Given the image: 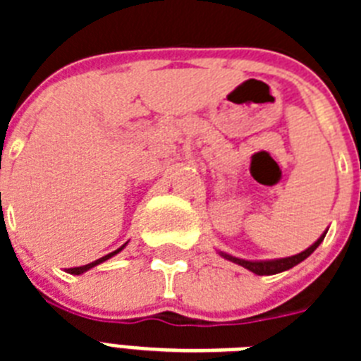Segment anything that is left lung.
<instances>
[{
	"mask_svg": "<svg viewBox=\"0 0 361 361\" xmlns=\"http://www.w3.org/2000/svg\"><path fill=\"white\" fill-rule=\"evenodd\" d=\"M324 238H325V233L322 235L320 238H318L317 242H314V244L311 245V247H307V250L302 251V253L293 255V257H288V258H279V260H262V262H251V260L235 258V257H231V255H226V253H220V255H222L224 258H228V260H231V262L245 267V269L253 271L255 275H276V273H282V271L291 269V267H295L296 264H300L302 260H305V258H307L309 255H311L312 251L317 250L318 245L322 244V240H324Z\"/></svg>",
	"mask_w": 361,
	"mask_h": 361,
	"instance_id": "8db88e82",
	"label": "left lung"
}]
</instances>
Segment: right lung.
I'll return each mask as SVG.
<instances>
[{"label":"right lung","instance_id":"add662e5","mask_svg":"<svg viewBox=\"0 0 361 361\" xmlns=\"http://www.w3.org/2000/svg\"><path fill=\"white\" fill-rule=\"evenodd\" d=\"M123 247H124V245H123ZM123 247H119V250H116V251H111V253L104 255V257H101V258H99V260H95V262L86 264V266H81V267H70V269H68V273H72V275H81V273H85V271L92 269V267H94V266H97V264L104 262V260H108V258H111V257H114V255H117V253H119L121 250H123Z\"/></svg>","mask_w":361,"mask_h":361}]
</instances>
